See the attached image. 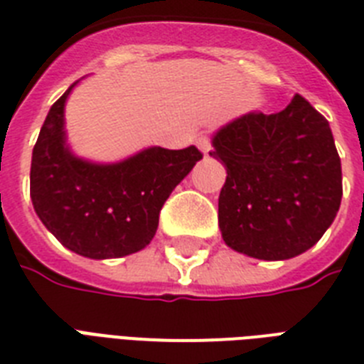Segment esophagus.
<instances>
[{
    "label": "esophagus",
    "instance_id": "1",
    "mask_svg": "<svg viewBox=\"0 0 364 364\" xmlns=\"http://www.w3.org/2000/svg\"><path fill=\"white\" fill-rule=\"evenodd\" d=\"M196 145H198V149L202 151V154L204 156H208L211 151V143H210V137H205V136H200L198 139H196Z\"/></svg>",
    "mask_w": 364,
    "mask_h": 364
}]
</instances>
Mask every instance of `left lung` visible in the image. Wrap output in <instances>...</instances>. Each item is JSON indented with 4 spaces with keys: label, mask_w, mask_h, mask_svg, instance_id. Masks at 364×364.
Instances as JSON below:
<instances>
[{
    "label": "left lung",
    "mask_w": 364,
    "mask_h": 364,
    "mask_svg": "<svg viewBox=\"0 0 364 364\" xmlns=\"http://www.w3.org/2000/svg\"><path fill=\"white\" fill-rule=\"evenodd\" d=\"M227 168L219 228L228 247L285 260L314 247L340 210L342 166L327 119L302 96L279 113L251 111L215 132Z\"/></svg>",
    "instance_id": "1"
}]
</instances>
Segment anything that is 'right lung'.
I'll return each instance as SVG.
<instances>
[{
	"mask_svg": "<svg viewBox=\"0 0 364 364\" xmlns=\"http://www.w3.org/2000/svg\"><path fill=\"white\" fill-rule=\"evenodd\" d=\"M79 82V81H77ZM48 111L31 153L30 196L47 230L88 259H119L147 247L171 191L202 159L198 149L147 147L119 162H92L71 151L65 102Z\"/></svg>",
	"mask_w": 364,
	"mask_h": 364,
	"instance_id": "obj_1",
	"label": "right lung"
}]
</instances>
